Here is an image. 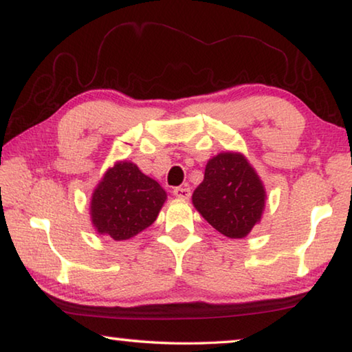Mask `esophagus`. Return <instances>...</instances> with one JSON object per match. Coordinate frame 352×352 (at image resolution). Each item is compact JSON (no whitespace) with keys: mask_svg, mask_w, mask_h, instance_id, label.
I'll return each mask as SVG.
<instances>
[{"mask_svg":"<svg viewBox=\"0 0 352 352\" xmlns=\"http://www.w3.org/2000/svg\"><path fill=\"white\" fill-rule=\"evenodd\" d=\"M174 195L177 199H182V200H188L190 197V189L188 186H180V188H175L174 190Z\"/></svg>","mask_w":352,"mask_h":352,"instance_id":"34e87169","label":"esophagus"}]
</instances>
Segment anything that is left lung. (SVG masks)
<instances>
[{
  "label": "left lung",
  "instance_id": "8db88e82",
  "mask_svg": "<svg viewBox=\"0 0 352 352\" xmlns=\"http://www.w3.org/2000/svg\"><path fill=\"white\" fill-rule=\"evenodd\" d=\"M265 188L241 152H220L208 160L205 177L192 194V205L212 228L230 239H242L261 222Z\"/></svg>",
  "mask_w": 352,
  "mask_h": 352
}]
</instances>
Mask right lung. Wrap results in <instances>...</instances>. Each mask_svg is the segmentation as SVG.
Here are the masks:
<instances>
[{
    "mask_svg": "<svg viewBox=\"0 0 352 352\" xmlns=\"http://www.w3.org/2000/svg\"><path fill=\"white\" fill-rule=\"evenodd\" d=\"M168 194L158 182L132 162L107 169L90 200V219L98 234L115 241L132 239L157 220Z\"/></svg>",
    "mask_w": 352,
    "mask_h": 352,
    "instance_id": "obj_1",
    "label": "right lung"
}]
</instances>
